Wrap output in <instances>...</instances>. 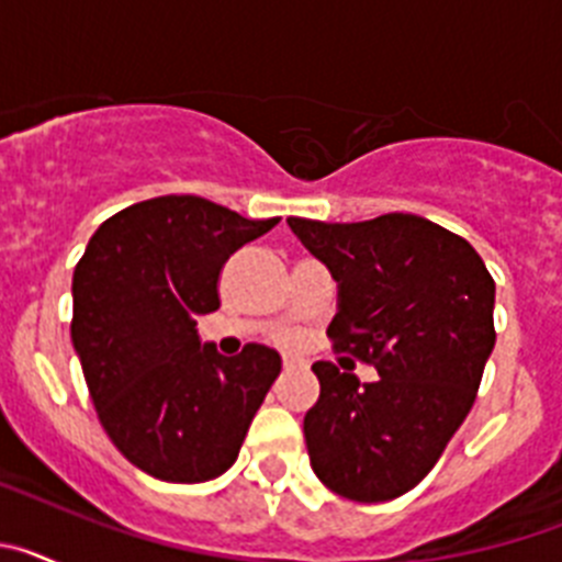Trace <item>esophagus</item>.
I'll return each instance as SVG.
<instances>
[{"instance_id": "34e87169", "label": "esophagus", "mask_w": 562, "mask_h": 562, "mask_svg": "<svg viewBox=\"0 0 562 562\" xmlns=\"http://www.w3.org/2000/svg\"><path fill=\"white\" fill-rule=\"evenodd\" d=\"M301 366H304V362H301V360H292V357H284V371H295V369H301Z\"/></svg>"}]
</instances>
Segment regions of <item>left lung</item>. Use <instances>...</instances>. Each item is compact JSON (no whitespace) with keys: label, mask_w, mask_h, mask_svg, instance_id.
Instances as JSON below:
<instances>
[{"label":"left lung","mask_w":562,"mask_h":562,"mask_svg":"<svg viewBox=\"0 0 562 562\" xmlns=\"http://www.w3.org/2000/svg\"><path fill=\"white\" fill-rule=\"evenodd\" d=\"M286 225L337 281L335 349L380 374L360 385L335 362L312 366L321 380L304 416L312 470L349 501L400 498L473 408L495 346L493 276L470 241L414 213Z\"/></svg>","instance_id":"1"}]
</instances>
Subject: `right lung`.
<instances>
[{"label":"right lung","instance_id":"add662e5","mask_svg":"<svg viewBox=\"0 0 562 562\" xmlns=\"http://www.w3.org/2000/svg\"><path fill=\"white\" fill-rule=\"evenodd\" d=\"M276 225L171 193L123 207L89 238L72 276V346L103 430L143 473L200 484L236 461L281 357L258 342L222 357L196 317L220 310L227 258Z\"/></svg>","mask_w":562,"mask_h":562}]
</instances>
